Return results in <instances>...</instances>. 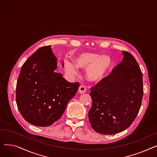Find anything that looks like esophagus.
Returning a JSON list of instances; mask_svg holds the SVG:
<instances>
[{
  "label": "esophagus",
  "instance_id": "1",
  "mask_svg": "<svg viewBox=\"0 0 157 157\" xmlns=\"http://www.w3.org/2000/svg\"><path fill=\"white\" fill-rule=\"evenodd\" d=\"M86 91V88L85 86L83 85H81L79 87V89H78V92L80 93V94H84L85 93Z\"/></svg>",
  "mask_w": 157,
  "mask_h": 157
}]
</instances>
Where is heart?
<instances>
[{"label":"heart","mask_w":157,"mask_h":157,"mask_svg":"<svg viewBox=\"0 0 157 157\" xmlns=\"http://www.w3.org/2000/svg\"><path fill=\"white\" fill-rule=\"evenodd\" d=\"M74 62L66 61L65 69L71 74L78 72V68L86 69V77L89 81L97 83L108 75L112 67L111 58L92 52L80 53L74 57Z\"/></svg>","instance_id":"heart-1"}]
</instances>
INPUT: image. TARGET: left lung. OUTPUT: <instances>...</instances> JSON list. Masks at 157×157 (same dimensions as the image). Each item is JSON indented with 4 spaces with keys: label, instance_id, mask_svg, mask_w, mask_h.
I'll list each match as a JSON object with an SVG mask.
<instances>
[{
    "label": "left lung",
    "instance_id": "1",
    "mask_svg": "<svg viewBox=\"0 0 157 157\" xmlns=\"http://www.w3.org/2000/svg\"><path fill=\"white\" fill-rule=\"evenodd\" d=\"M123 59L111 74L90 88L92 105L88 118L97 132L110 135L128 128L141 108L143 74L132 55L122 51Z\"/></svg>",
    "mask_w": 157,
    "mask_h": 157
}]
</instances>
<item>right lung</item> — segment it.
<instances>
[{"label": "right lung", "mask_w": 157, "mask_h": 157, "mask_svg": "<svg viewBox=\"0 0 157 157\" xmlns=\"http://www.w3.org/2000/svg\"><path fill=\"white\" fill-rule=\"evenodd\" d=\"M56 60L51 46L41 47L23 63L18 78V108L23 118L36 126L48 127L60 119L79 86L55 72Z\"/></svg>", "instance_id": "obj_1"}]
</instances>
